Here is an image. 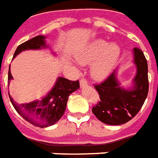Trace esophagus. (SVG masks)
Instances as JSON below:
<instances>
[{"mask_svg":"<svg viewBox=\"0 0 158 158\" xmlns=\"http://www.w3.org/2000/svg\"><path fill=\"white\" fill-rule=\"evenodd\" d=\"M79 85H80L81 87H85V86L87 85V81H86L85 79H81L79 81Z\"/></svg>","mask_w":158,"mask_h":158,"instance_id":"1","label":"esophagus"}]
</instances>
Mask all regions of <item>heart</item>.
Here are the masks:
<instances>
[{
	"label": "heart",
	"instance_id": "1",
	"mask_svg": "<svg viewBox=\"0 0 158 158\" xmlns=\"http://www.w3.org/2000/svg\"><path fill=\"white\" fill-rule=\"evenodd\" d=\"M120 55L121 50L117 44L98 39L85 45L76 54V59L82 65L94 62L90 68L91 75L97 80H103L113 72Z\"/></svg>",
	"mask_w": 158,
	"mask_h": 158
}]
</instances>
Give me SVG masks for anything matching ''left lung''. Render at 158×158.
I'll list each match as a JSON object with an SVG mask.
<instances>
[{
  "label": "left lung",
  "instance_id": "left-lung-1",
  "mask_svg": "<svg viewBox=\"0 0 158 158\" xmlns=\"http://www.w3.org/2000/svg\"><path fill=\"white\" fill-rule=\"evenodd\" d=\"M132 55L136 73L131 85L127 88L121 85L118 68L102 84L95 86L101 100L92 108V113L101 122L108 125L129 122L139 113L147 97L149 83L146 59L138 48L133 49Z\"/></svg>",
  "mask_w": 158,
  "mask_h": 158
}]
</instances>
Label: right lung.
<instances>
[{
    "mask_svg": "<svg viewBox=\"0 0 158 158\" xmlns=\"http://www.w3.org/2000/svg\"><path fill=\"white\" fill-rule=\"evenodd\" d=\"M46 36L38 35L33 39L23 43L15 51L13 58L19 53L27 50H43L50 48L46 44ZM54 56L56 52H52ZM12 73L9 69L8 84L12 79ZM79 89V81H70L69 79L58 77L52 89L41 100H35L31 102L19 104L12 99L9 94L12 106L19 113V115L32 123L33 125L40 128H46L55 124L64 114L67 102L70 94Z\"/></svg>",
    "mask_w": 158,
    "mask_h": 158,
    "instance_id": "obj_1",
    "label": "right lung"
}]
</instances>
